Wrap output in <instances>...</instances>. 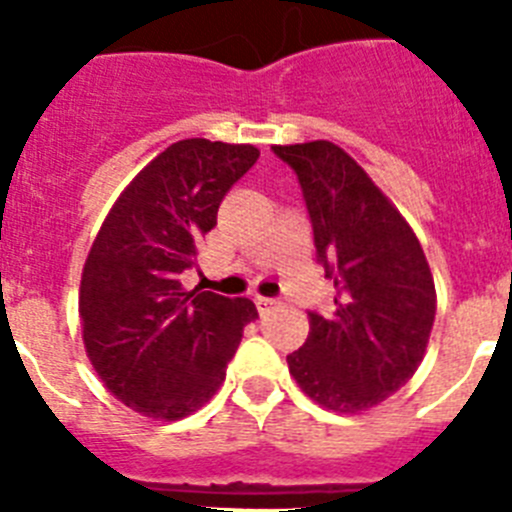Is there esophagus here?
I'll list each match as a JSON object with an SVG mask.
<instances>
[{
  "label": "esophagus",
  "mask_w": 512,
  "mask_h": 512,
  "mask_svg": "<svg viewBox=\"0 0 512 512\" xmlns=\"http://www.w3.org/2000/svg\"><path fill=\"white\" fill-rule=\"evenodd\" d=\"M253 302H256V307H259L261 315H264V312H269L271 307L277 305V300H274V297H261V295H256V300H253Z\"/></svg>",
  "instance_id": "34e87169"
}]
</instances>
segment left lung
<instances>
[{
    "mask_svg": "<svg viewBox=\"0 0 512 512\" xmlns=\"http://www.w3.org/2000/svg\"><path fill=\"white\" fill-rule=\"evenodd\" d=\"M295 169L315 251L336 287V310L307 312L310 333L287 356L310 400L361 413L418 372L436 320V284L408 220L330 140L274 146Z\"/></svg>",
    "mask_w": 512,
    "mask_h": 512,
    "instance_id": "left-lung-1",
    "label": "left lung"
}]
</instances>
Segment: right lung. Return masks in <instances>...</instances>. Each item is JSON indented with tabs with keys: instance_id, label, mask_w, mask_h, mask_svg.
Returning <instances> with one entry per match:
<instances>
[{
	"instance_id": "1",
	"label": "right lung",
	"mask_w": 512,
	"mask_h": 512,
	"mask_svg": "<svg viewBox=\"0 0 512 512\" xmlns=\"http://www.w3.org/2000/svg\"><path fill=\"white\" fill-rule=\"evenodd\" d=\"M259 158L248 143H171L122 189L81 271L84 348L104 387L130 410L179 420L223 384L243 328L259 318L246 297L184 289L217 207Z\"/></svg>"
}]
</instances>
